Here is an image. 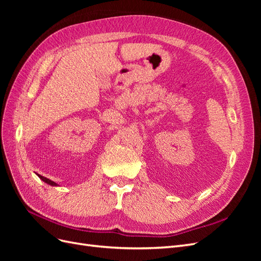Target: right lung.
Returning <instances> with one entry per match:
<instances>
[{"label": "right lung", "instance_id": "right-lung-1", "mask_svg": "<svg viewBox=\"0 0 261 261\" xmlns=\"http://www.w3.org/2000/svg\"><path fill=\"white\" fill-rule=\"evenodd\" d=\"M38 176L39 177H40L43 181H45V183L46 184H49V185H52V186H57V183H54V181L53 180H51V179H49V178H46V177H44V176H41V175H39L38 174Z\"/></svg>", "mask_w": 261, "mask_h": 261}]
</instances>
